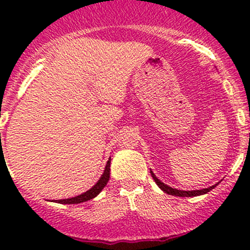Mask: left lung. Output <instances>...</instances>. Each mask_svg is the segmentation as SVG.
Masks as SVG:
<instances>
[{"label":"left lung","mask_w":250,"mask_h":250,"mask_svg":"<svg viewBox=\"0 0 250 250\" xmlns=\"http://www.w3.org/2000/svg\"><path fill=\"white\" fill-rule=\"evenodd\" d=\"M151 173V176L153 178V180H155V183L157 184L158 188H161L162 191H165L166 193H168V195H172V196H178V197H195V196H200V195H204V193L209 192L210 190H213L214 188H215L216 185H213L210 186V188H203V190H193V191H183V190H176V188H170V186L166 185V184H163L162 181L158 180L157 178H156L155 174L152 173V170H150Z\"/></svg>","instance_id":"left-lung-1"}]
</instances>
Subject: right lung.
Segmentation results:
<instances>
[{"instance_id":"1","label":"right lung","mask_w":250,"mask_h":250,"mask_svg":"<svg viewBox=\"0 0 250 250\" xmlns=\"http://www.w3.org/2000/svg\"><path fill=\"white\" fill-rule=\"evenodd\" d=\"M110 163H111V160L107 161L106 167H105L104 174H103V175H102V178L99 179V181H98V183L95 184V185L93 186V188H90V190H88L87 192L82 193V195L76 196V197L67 198V200H58L57 202L58 203H62V204H77V203H82V202H85V201L92 200V198H94L95 196L99 195L100 191H102L103 188H105V185H106L107 181H109V178H110Z\"/></svg>"}]
</instances>
